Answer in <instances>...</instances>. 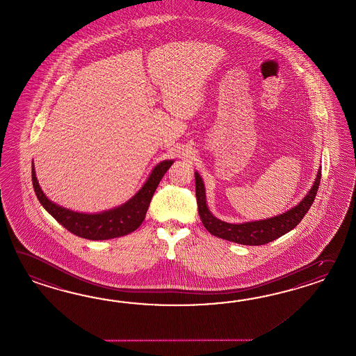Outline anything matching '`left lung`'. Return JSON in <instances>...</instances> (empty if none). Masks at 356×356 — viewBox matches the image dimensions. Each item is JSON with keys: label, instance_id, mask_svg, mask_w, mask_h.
<instances>
[{"label": "left lung", "instance_id": "obj_1", "mask_svg": "<svg viewBox=\"0 0 356 356\" xmlns=\"http://www.w3.org/2000/svg\"><path fill=\"white\" fill-rule=\"evenodd\" d=\"M320 178H321V166L318 170L316 179L312 184L310 191L307 192V195L296 207H293L292 209L286 210L283 214L275 216L271 218L252 220V222H244V223H227L211 214L207 204L205 186L201 179L200 174L195 172L196 199H197V208H199L201 222L204 227L214 236L220 237L241 245H264L292 231L293 228L301 222L315 200L316 192L319 188Z\"/></svg>", "mask_w": 356, "mask_h": 356}]
</instances>
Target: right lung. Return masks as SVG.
Instances as JSON below:
<instances>
[{
  "instance_id": "1",
  "label": "right lung",
  "mask_w": 356,
  "mask_h": 356,
  "mask_svg": "<svg viewBox=\"0 0 356 356\" xmlns=\"http://www.w3.org/2000/svg\"><path fill=\"white\" fill-rule=\"evenodd\" d=\"M173 160H164L156 165L142 188L127 202L101 213H80L60 207L47 199L37 181L35 165L32 164V183L37 199L63 227L76 236L89 240H108L124 236L136 231L146 217L147 209L156 188Z\"/></svg>"
}]
</instances>
